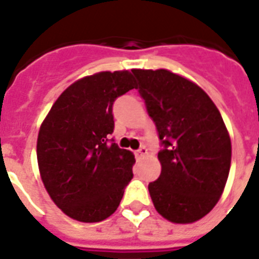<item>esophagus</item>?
Masks as SVG:
<instances>
[{
    "mask_svg": "<svg viewBox=\"0 0 259 259\" xmlns=\"http://www.w3.org/2000/svg\"><path fill=\"white\" fill-rule=\"evenodd\" d=\"M146 153H148V149H146L145 146H141V148H140V149H138L137 152H136V154H137V157H144V156H145Z\"/></svg>",
    "mask_w": 259,
    "mask_h": 259,
    "instance_id": "34e87169",
    "label": "esophagus"
}]
</instances>
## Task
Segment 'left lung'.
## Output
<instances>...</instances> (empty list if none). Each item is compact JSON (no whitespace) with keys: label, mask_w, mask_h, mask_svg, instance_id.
<instances>
[{"label":"left lung","mask_w":259,"mask_h":259,"mask_svg":"<svg viewBox=\"0 0 259 259\" xmlns=\"http://www.w3.org/2000/svg\"><path fill=\"white\" fill-rule=\"evenodd\" d=\"M138 93L153 119L162 149L161 173L148 185L160 215L192 223L207 215L223 193L231 141L211 98L168 70H133Z\"/></svg>","instance_id":"left-lung-1"}]
</instances>
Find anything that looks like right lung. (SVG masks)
<instances>
[{
  "label": "right lung",
  "mask_w": 259,
  "mask_h": 259,
  "mask_svg": "<svg viewBox=\"0 0 259 259\" xmlns=\"http://www.w3.org/2000/svg\"><path fill=\"white\" fill-rule=\"evenodd\" d=\"M136 87L129 71L86 76L63 91L41 123V180L55 204L75 221H105L133 179V153L121 149L110 134L114 102Z\"/></svg>",
  "instance_id": "add662e5"
}]
</instances>
